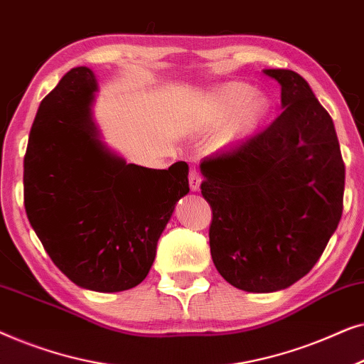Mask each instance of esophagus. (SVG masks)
<instances>
[{"label": "esophagus", "instance_id": "obj_1", "mask_svg": "<svg viewBox=\"0 0 364 364\" xmlns=\"http://www.w3.org/2000/svg\"><path fill=\"white\" fill-rule=\"evenodd\" d=\"M200 183H202L200 173H198L196 168H192L191 173H188V186H191L192 191L196 192V191H198V188H200Z\"/></svg>", "mask_w": 364, "mask_h": 364}]
</instances>
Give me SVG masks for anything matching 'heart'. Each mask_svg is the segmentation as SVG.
<instances>
[{"label": "heart", "mask_w": 364, "mask_h": 364, "mask_svg": "<svg viewBox=\"0 0 364 364\" xmlns=\"http://www.w3.org/2000/svg\"><path fill=\"white\" fill-rule=\"evenodd\" d=\"M270 112V101L253 87L242 82H228L213 89L205 101L197 129L217 136L218 149H235L255 134Z\"/></svg>", "instance_id": "b5f03b06"}]
</instances>
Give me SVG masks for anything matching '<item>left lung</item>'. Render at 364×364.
Returning <instances> with one entry per match:
<instances>
[{
	"instance_id": "8db88e82",
	"label": "left lung",
	"mask_w": 364,
	"mask_h": 364,
	"mask_svg": "<svg viewBox=\"0 0 364 364\" xmlns=\"http://www.w3.org/2000/svg\"><path fill=\"white\" fill-rule=\"evenodd\" d=\"M283 112L235 151L200 164L212 207L213 265L238 290H285L311 270L343 213L345 164L335 124L310 84L263 69Z\"/></svg>"
}]
</instances>
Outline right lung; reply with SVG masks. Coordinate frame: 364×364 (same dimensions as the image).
Masks as SVG:
<instances>
[{
  "mask_svg": "<svg viewBox=\"0 0 364 364\" xmlns=\"http://www.w3.org/2000/svg\"><path fill=\"white\" fill-rule=\"evenodd\" d=\"M97 79L74 68L41 101L24 156L29 223L59 270L77 287L112 293L137 287L177 200L188 166L127 164L94 121Z\"/></svg>",
  "mask_w": 364,
  "mask_h": 364,
  "instance_id": "obj_1",
  "label": "right lung"
}]
</instances>
